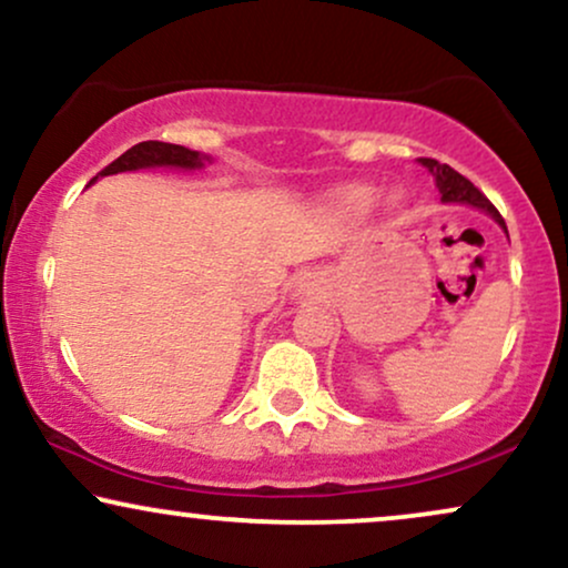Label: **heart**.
Instances as JSON below:
<instances>
[{"mask_svg":"<svg viewBox=\"0 0 568 568\" xmlns=\"http://www.w3.org/2000/svg\"><path fill=\"white\" fill-rule=\"evenodd\" d=\"M374 205H376V192L371 186H363V184L339 189V192L332 197V202H328L334 219L349 221V223L366 219L371 210H374ZM400 205H403L400 194H384V197L379 200L382 213H395Z\"/></svg>","mask_w":568,"mask_h":568,"instance_id":"obj_1","label":"heart"}]
</instances>
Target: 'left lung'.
Returning a JSON list of instances; mask_svg holds the SVG:
<instances>
[{"label":"left lung","instance_id":"8db88e82","mask_svg":"<svg viewBox=\"0 0 568 568\" xmlns=\"http://www.w3.org/2000/svg\"><path fill=\"white\" fill-rule=\"evenodd\" d=\"M418 163H422L424 168H429V173L434 176V184H437L439 194H443V202H464V205L485 210V213L493 215V219L498 221L503 229H506V221H503L498 207H495L493 202H489L485 194H481L479 189L474 186L466 176H460V173L453 171L450 165L437 163V160H432V158H422ZM506 234H508V229H506Z\"/></svg>","mask_w":568,"mask_h":568}]
</instances>
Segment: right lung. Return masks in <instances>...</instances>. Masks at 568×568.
I'll list each match as a JSON object with an SVG mask.
<instances>
[{"label": "right lung", "mask_w": 568, "mask_h": 568, "mask_svg": "<svg viewBox=\"0 0 568 568\" xmlns=\"http://www.w3.org/2000/svg\"><path fill=\"white\" fill-rule=\"evenodd\" d=\"M205 160H207L205 155H200V152L194 150H186V146L181 144L139 142L104 168L100 176H113V173H123V171H139V168H184V171H194V168H202Z\"/></svg>", "instance_id": "1"}]
</instances>
